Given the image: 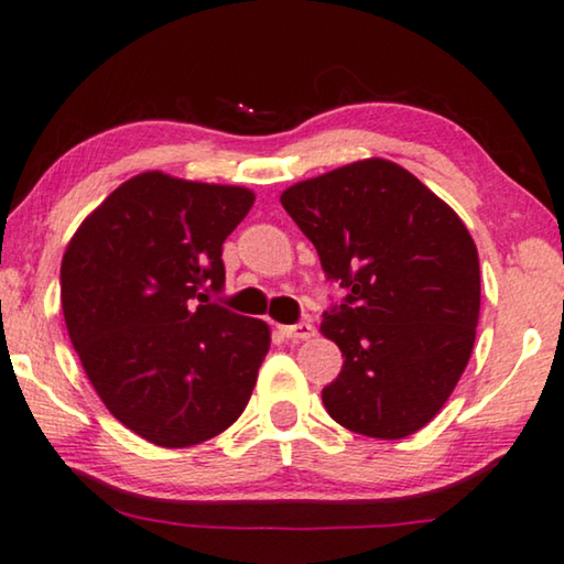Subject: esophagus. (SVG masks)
<instances>
[{
  "mask_svg": "<svg viewBox=\"0 0 564 564\" xmlns=\"http://www.w3.org/2000/svg\"><path fill=\"white\" fill-rule=\"evenodd\" d=\"M280 333L284 337H290V340H310L312 335H315V327L310 323H297V325H282Z\"/></svg>",
  "mask_w": 564,
  "mask_h": 564,
  "instance_id": "obj_1",
  "label": "esophagus"
}]
</instances>
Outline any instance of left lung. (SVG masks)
<instances>
[{"label":"left lung","mask_w":564,"mask_h":564,"mask_svg":"<svg viewBox=\"0 0 564 564\" xmlns=\"http://www.w3.org/2000/svg\"><path fill=\"white\" fill-rule=\"evenodd\" d=\"M315 245L327 280L348 290L323 312L343 370L327 413L370 438H405L441 411L471 358L479 254L452 206L398 163L368 159L280 196Z\"/></svg>","instance_id":"1"}]
</instances>
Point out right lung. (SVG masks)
<instances>
[{
    "instance_id": "add662e5",
    "label": "right lung",
    "mask_w": 564,
    "mask_h": 564,
    "mask_svg": "<svg viewBox=\"0 0 564 564\" xmlns=\"http://www.w3.org/2000/svg\"><path fill=\"white\" fill-rule=\"evenodd\" d=\"M254 204L241 186L149 171L75 231L59 267L73 348L106 409L138 436L184 448L247 409L270 327L212 302L221 245Z\"/></svg>"
}]
</instances>
